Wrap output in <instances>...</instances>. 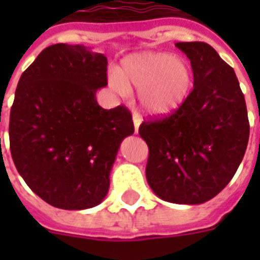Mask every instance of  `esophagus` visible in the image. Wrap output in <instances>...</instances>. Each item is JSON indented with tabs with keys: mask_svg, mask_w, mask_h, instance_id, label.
Segmentation results:
<instances>
[{
	"mask_svg": "<svg viewBox=\"0 0 260 260\" xmlns=\"http://www.w3.org/2000/svg\"><path fill=\"white\" fill-rule=\"evenodd\" d=\"M140 122H142V118L140 116L136 113H134V125H135V134H138L139 131V125H140Z\"/></svg>",
	"mask_w": 260,
	"mask_h": 260,
	"instance_id": "obj_1",
	"label": "esophagus"
}]
</instances>
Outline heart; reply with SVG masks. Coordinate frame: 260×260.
I'll return each instance as SVG.
<instances>
[{"label":"heart","mask_w":260,"mask_h":260,"mask_svg":"<svg viewBox=\"0 0 260 260\" xmlns=\"http://www.w3.org/2000/svg\"><path fill=\"white\" fill-rule=\"evenodd\" d=\"M110 86L126 94L139 87L140 108L152 117H165L177 112L189 98L194 85L193 69L185 59L162 52L128 55L117 71L109 75Z\"/></svg>","instance_id":"1"}]
</instances>
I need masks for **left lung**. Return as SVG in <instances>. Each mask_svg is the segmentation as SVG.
Listing matches in <instances>:
<instances>
[{"instance_id":"1","label":"left lung","mask_w":260,"mask_h":260,"mask_svg":"<svg viewBox=\"0 0 260 260\" xmlns=\"http://www.w3.org/2000/svg\"><path fill=\"white\" fill-rule=\"evenodd\" d=\"M194 86L183 105L139 126L148 146L146 177L159 198L197 205L217 196L234 178L250 138L244 94L234 69L213 47L179 42Z\"/></svg>"}]
</instances>
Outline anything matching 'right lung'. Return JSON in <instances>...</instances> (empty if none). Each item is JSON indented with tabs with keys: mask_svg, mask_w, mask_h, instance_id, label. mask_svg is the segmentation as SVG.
Returning a JSON list of instances; mask_svg holds the SVG:
<instances>
[{
	"mask_svg": "<svg viewBox=\"0 0 260 260\" xmlns=\"http://www.w3.org/2000/svg\"><path fill=\"white\" fill-rule=\"evenodd\" d=\"M108 59L81 44L44 48L21 74L10 109L14 166L47 204L67 210L98 205L124 138L134 134L125 106L104 109Z\"/></svg>",
	"mask_w": 260,
	"mask_h": 260,
	"instance_id": "1",
	"label": "right lung"
}]
</instances>
